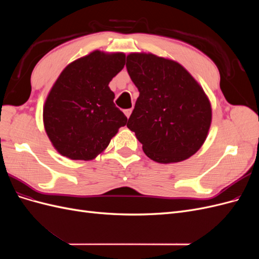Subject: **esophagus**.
Instances as JSON below:
<instances>
[{"label": "esophagus", "mask_w": 259, "mask_h": 259, "mask_svg": "<svg viewBox=\"0 0 259 259\" xmlns=\"http://www.w3.org/2000/svg\"><path fill=\"white\" fill-rule=\"evenodd\" d=\"M131 113H132V109H125V110H124V114L126 115L127 117H130Z\"/></svg>", "instance_id": "obj_1"}]
</instances>
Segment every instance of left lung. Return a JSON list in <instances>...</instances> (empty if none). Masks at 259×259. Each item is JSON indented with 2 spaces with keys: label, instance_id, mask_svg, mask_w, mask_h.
Masks as SVG:
<instances>
[{
  "label": "left lung",
  "instance_id": "1",
  "mask_svg": "<svg viewBox=\"0 0 259 259\" xmlns=\"http://www.w3.org/2000/svg\"><path fill=\"white\" fill-rule=\"evenodd\" d=\"M126 68L139 92L127 127L147 156L159 163L180 162L204 143L210 104L187 70L152 54H131Z\"/></svg>",
  "mask_w": 259,
  "mask_h": 259
}]
</instances>
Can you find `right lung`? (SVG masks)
<instances>
[{"instance_id":"add662e5","label":"right lung","mask_w":259,"mask_h":259,"mask_svg":"<svg viewBox=\"0 0 259 259\" xmlns=\"http://www.w3.org/2000/svg\"><path fill=\"white\" fill-rule=\"evenodd\" d=\"M125 65L122 53H91L61 72L45 101V131L57 151L71 160H92L125 126L109 82Z\"/></svg>"}]
</instances>
